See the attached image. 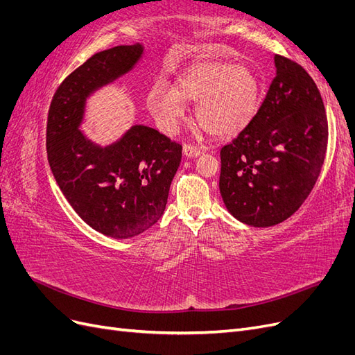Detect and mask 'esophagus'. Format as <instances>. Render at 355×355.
Segmentation results:
<instances>
[{
	"instance_id": "1",
	"label": "esophagus",
	"mask_w": 355,
	"mask_h": 355,
	"mask_svg": "<svg viewBox=\"0 0 355 355\" xmlns=\"http://www.w3.org/2000/svg\"><path fill=\"white\" fill-rule=\"evenodd\" d=\"M202 153V148L197 146V145H192V144H187L184 146V154L189 158H194V157H198L200 154Z\"/></svg>"
}]
</instances>
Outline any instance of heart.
Returning <instances> with one entry per match:
<instances>
[{
  "instance_id": "1",
  "label": "heart",
  "mask_w": 355,
  "mask_h": 355,
  "mask_svg": "<svg viewBox=\"0 0 355 355\" xmlns=\"http://www.w3.org/2000/svg\"><path fill=\"white\" fill-rule=\"evenodd\" d=\"M261 96V81L247 67L210 60L191 67L171 84H155L148 105L159 127L171 132L184 114L182 102H197L196 118L207 133L237 135L250 123Z\"/></svg>"
}]
</instances>
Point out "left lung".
I'll use <instances>...</instances> for the list:
<instances>
[{
  "label": "left lung",
  "mask_w": 355,
  "mask_h": 355,
  "mask_svg": "<svg viewBox=\"0 0 355 355\" xmlns=\"http://www.w3.org/2000/svg\"><path fill=\"white\" fill-rule=\"evenodd\" d=\"M277 75L261 108L220 149L219 189L232 216L257 228L280 223L302 206L324 163L329 125L311 75L275 55Z\"/></svg>",
  "instance_id": "8db88e82"
}]
</instances>
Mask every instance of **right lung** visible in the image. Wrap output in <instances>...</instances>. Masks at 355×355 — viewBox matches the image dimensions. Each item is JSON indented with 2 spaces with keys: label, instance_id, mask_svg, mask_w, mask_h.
I'll list each match as a JSON object with an SVG mask.
<instances>
[{
  "label": "right lung",
  "instance_id": "right-lung-1",
  "mask_svg": "<svg viewBox=\"0 0 355 355\" xmlns=\"http://www.w3.org/2000/svg\"><path fill=\"white\" fill-rule=\"evenodd\" d=\"M142 53L141 44L96 53L62 81L47 118L49 164L63 196L93 230L118 240L142 234L163 216L182 145L141 124L101 148L78 127L85 99L130 71Z\"/></svg>",
  "mask_w": 355,
  "mask_h": 355
}]
</instances>
